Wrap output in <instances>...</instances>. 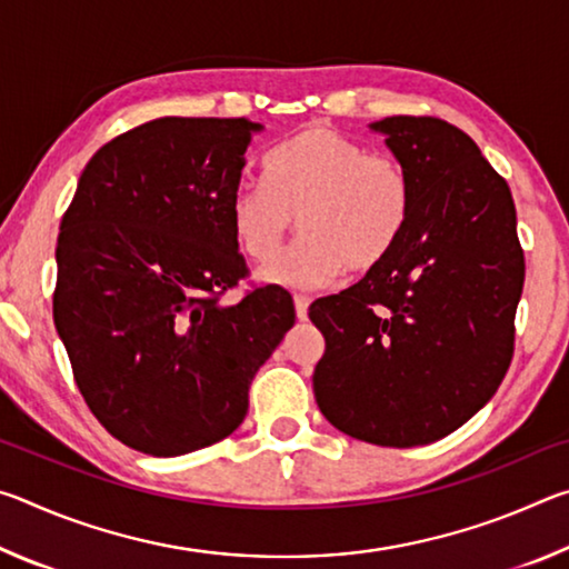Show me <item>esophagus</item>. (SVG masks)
<instances>
[{
  "instance_id": "1",
  "label": "esophagus",
  "mask_w": 569,
  "mask_h": 569,
  "mask_svg": "<svg viewBox=\"0 0 569 569\" xmlns=\"http://www.w3.org/2000/svg\"><path fill=\"white\" fill-rule=\"evenodd\" d=\"M308 298L306 296H293V306H296V319L306 321L308 319Z\"/></svg>"
}]
</instances>
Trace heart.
<instances>
[{
  "instance_id": "heart-1",
  "label": "heart",
  "mask_w": 569,
  "mask_h": 569,
  "mask_svg": "<svg viewBox=\"0 0 569 569\" xmlns=\"http://www.w3.org/2000/svg\"><path fill=\"white\" fill-rule=\"evenodd\" d=\"M413 203L399 160L369 152L326 124L298 130L266 158V182L230 198V228L246 256L271 261L291 230L303 238L258 278L286 288H323L381 266L403 236Z\"/></svg>"
}]
</instances>
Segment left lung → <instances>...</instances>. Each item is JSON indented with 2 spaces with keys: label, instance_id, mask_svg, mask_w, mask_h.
<instances>
[{
  "label": "left lung",
  "instance_id": "1",
  "mask_svg": "<svg viewBox=\"0 0 569 569\" xmlns=\"http://www.w3.org/2000/svg\"><path fill=\"white\" fill-rule=\"evenodd\" d=\"M369 130L409 172L411 216L387 261L308 308L326 339L313 397L343 435L403 449L451 435L495 397L525 253L507 180L467 132L411 114Z\"/></svg>",
  "mask_w": 569,
  "mask_h": 569
}]
</instances>
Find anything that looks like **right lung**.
I'll list each match as a JSON object with an SVG mask.
<instances>
[{"mask_svg": "<svg viewBox=\"0 0 569 569\" xmlns=\"http://www.w3.org/2000/svg\"><path fill=\"white\" fill-rule=\"evenodd\" d=\"M261 130L246 118L140 124L94 152L62 218L54 329L90 411L142 455L233 435L296 321L281 286L220 303L246 273L230 198Z\"/></svg>", "mask_w": 569, "mask_h": 569, "instance_id": "1", "label": "right lung"}]
</instances>
